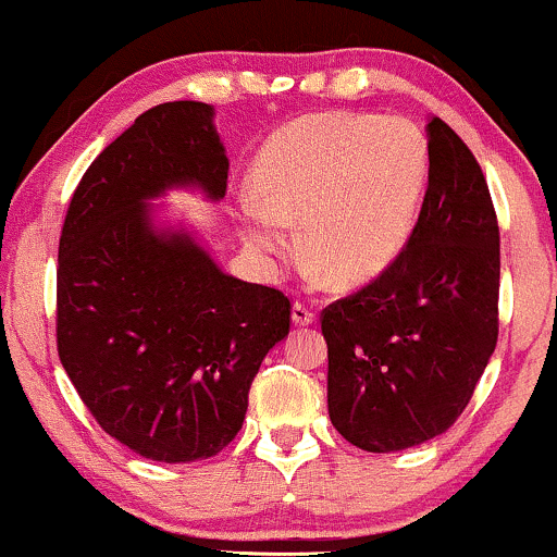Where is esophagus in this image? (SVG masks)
<instances>
[{"label":"esophagus","mask_w":557,"mask_h":557,"mask_svg":"<svg viewBox=\"0 0 557 557\" xmlns=\"http://www.w3.org/2000/svg\"><path fill=\"white\" fill-rule=\"evenodd\" d=\"M290 317L298 327H309V324L317 322V311H311L309 306H304V304H293Z\"/></svg>","instance_id":"esophagus-1"}]
</instances>
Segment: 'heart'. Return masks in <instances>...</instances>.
<instances>
[{
  "label": "heart",
  "instance_id": "1",
  "mask_svg": "<svg viewBox=\"0 0 557 557\" xmlns=\"http://www.w3.org/2000/svg\"><path fill=\"white\" fill-rule=\"evenodd\" d=\"M430 177L419 127L400 117L319 112L267 140L240 207L243 235L259 257L311 253V272L343 287L385 274L406 251Z\"/></svg>",
  "mask_w": 557,
  "mask_h": 557
}]
</instances>
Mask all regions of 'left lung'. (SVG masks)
<instances>
[{"label":"left lung","instance_id":"1","mask_svg":"<svg viewBox=\"0 0 557 557\" xmlns=\"http://www.w3.org/2000/svg\"><path fill=\"white\" fill-rule=\"evenodd\" d=\"M426 140L430 183L406 251L322 314L332 426L369 453L443 434L497 343L500 230L487 181L440 117Z\"/></svg>","mask_w":557,"mask_h":557}]
</instances>
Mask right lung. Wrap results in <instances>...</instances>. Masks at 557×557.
Returning a JSON list of instances; mask_svg holds the SVG:
<instances>
[{"mask_svg":"<svg viewBox=\"0 0 557 557\" xmlns=\"http://www.w3.org/2000/svg\"><path fill=\"white\" fill-rule=\"evenodd\" d=\"M227 154L214 107L144 112L86 170L60 238L57 350L101 430L162 463L212 458L238 434L290 300L222 272L194 230L151 201H220Z\"/></svg>","mask_w":557,"mask_h":557,"instance_id":"1","label":"right lung"}]
</instances>
